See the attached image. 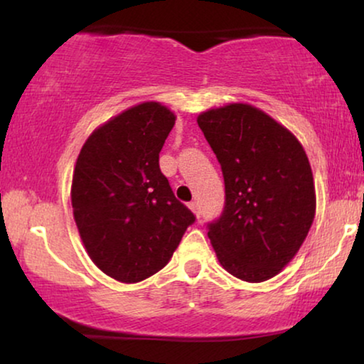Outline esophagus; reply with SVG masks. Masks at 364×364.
Wrapping results in <instances>:
<instances>
[{
  "mask_svg": "<svg viewBox=\"0 0 364 364\" xmlns=\"http://www.w3.org/2000/svg\"><path fill=\"white\" fill-rule=\"evenodd\" d=\"M188 207L192 208V212L196 213V215L200 218V215H202V210H200V205H198V202H191L188 203Z\"/></svg>",
  "mask_w": 364,
  "mask_h": 364,
  "instance_id": "obj_1",
  "label": "esophagus"
}]
</instances>
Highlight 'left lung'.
Masks as SVG:
<instances>
[{
    "mask_svg": "<svg viewBox=\"0 0 364 364\" xmlns=\"http://www.w3.org/2000/svg\"><path fill=\"white\" fill-rule=\"evenodd\" d=\"M197 122L225 182L222 215L207 223L213 250L233 277L265 282L296 255L315 218L306 154L288 129L248 104L210 109Z\"/></svg>",
    "mask_w": 364,
    "mask_h": 364,
    "instance_id": "8db88e82",
    "label": "left lung"
}]
</instances>
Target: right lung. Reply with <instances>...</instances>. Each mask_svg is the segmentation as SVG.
I'll list each match as a JSON object with an SVG mask.
<instances>
[{
    "label": "right lung",
    "mask_w": 364,
    "mask_h": 364,
    "mask_svg": "<svg viewBox=\"0 0 364 364\" xmlns=\"http://www.w3.org/2000/svg\"><path fill=\"white\" fill-rule=\"evenodd\" d=\"M176 116L142 102L96 129L79 152L71 202L91 260L114 280L162 270L196 215L173 196L159 154Z\"/></svg>",
    "instance_id": "obj_1"
}]
</instances>
